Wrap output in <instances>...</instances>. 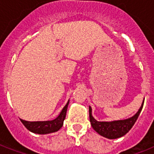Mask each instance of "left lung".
<instances>
[{
	"label": "left lung",
	"instance_id": "8db88e82",
	"mask_svg": "<svg viewBox=\"0 0 154 154\" xmlns=\"http://www.w3.org/2000/svg\"><path fill=\"white\" fill-rule=\"evenodd\" d=\"M145 100V99H144ZM144 101H142L141 107L138 111L133 117L124 120H117L112 122H98L92 115V108L89 106V120L93 129L100 134L108 139H117L122 137L131 129L135 124L137 117L140 115L142 108H143Z\"/></svg>",
	"mask_w": 154,
	"mask_h": 154
}]
</instances>
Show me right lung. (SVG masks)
Here are the masks:
<instances>
[{"instance_id":"obj_1","label":"right lung","mask_w":154,"mask_h":154,"mask_svg":"<svg viewBox=\"0 0 154 154\" xmlns=\"http://www.w3.org/2000/svg\"><path fill=\"white\" fill-rule=\"evenodd\" d=\"M69 103V100L68 101L67 104L63 108L60 114L57 117L52 121H44V122H27L25 120L20 119L22 124L25 128L32 132L33 134H48L55 133L63 126L64 120L65 119L66 112H67L68 105Z\"/></svg>"}]
</instances>
